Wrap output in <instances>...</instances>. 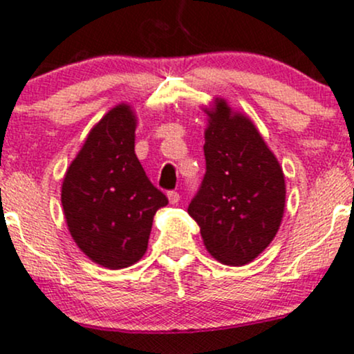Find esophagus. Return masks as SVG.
<instances>
[{"label":"esophagus","instance_id":"obj_1","mask_svg":"<svg viewBox=\"0 0 354 354\" xmlns=\"http://www.w3.org/2000/svg\"><path fill=\"white\" fill-rule=\"evenodd\" d=\"M169 197V202L172 203V205H176V203H178V201H180V195H178V192H176V190H170V192L167 194Z\"/></svg>","mask_w":354,"mask_h":354}]
</instances>
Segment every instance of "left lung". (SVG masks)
Instances as JSON below:
<instances>
[{
  "label": "left lung",
  "mask_w": 354,
  "mask_h": 354,
  "mask_svg": "<svg viewBox=\"0 0 354 354\" xmlns=\"http://www.w3.org/2000/svg\"><path fill=\"white\" fill-rule=\"evenodd\" d=\"M205 112V176L187 212L210 255L240 267L255 260L280 228L283 170L247 115L232 112L223 99Z\"/></svg>",
  "instance_id": "left-lung-1"
}]
</instances>
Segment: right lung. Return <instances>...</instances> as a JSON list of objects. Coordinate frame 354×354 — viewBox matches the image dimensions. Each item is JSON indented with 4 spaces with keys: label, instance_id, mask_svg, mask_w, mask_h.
Returning a JSON list of instances; mask_svg holds the SVG:
<instances>
[{
    "label": "right lung",
    "instance_id": "right-lung-1",
    "mask_svg": "<svg viewBox=\"0 0 354 354\" xmlns=\"http://www.w3.org/2000/svg\"><path fill=\"white\" fill-rule=\"evenodd\" d=\"M136 124L127 104L111 109L91 129L62 180L71 236L91 260L111 270L142 259L153 215L169 203L137 159Z\"/></svg>",
    "mask_w": 354,
    "mask_h": 354
}]
</instances>
